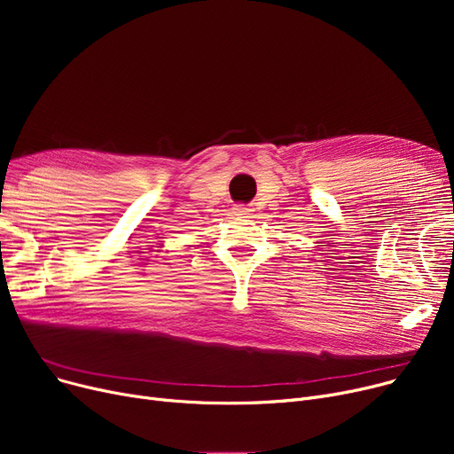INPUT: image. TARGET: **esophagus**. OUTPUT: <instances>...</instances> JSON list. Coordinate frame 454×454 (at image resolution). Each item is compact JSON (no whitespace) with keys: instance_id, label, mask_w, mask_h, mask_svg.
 <instances>
[{"instance_id":"34e87169","label":"esophagus","mask_w":454,"mask_h":454,"mask_svg":"<svg viewBox=\"0 0 454 454\" xmlns=\"http://www.w3.org/2000/svg\"><path fill=\"white\" fill-rule=\"evenodd\" d=\"M233 213L239 215V217H248V215L252 213V209L247 207V206H235V207H233Z\"/></svg>"}]
</instances>
